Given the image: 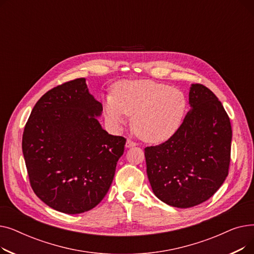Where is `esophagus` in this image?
I'll list each match as a JSON object with an SVG mask.
<instances>
[{
    "mask_svg": "<svg viewBox=\"0 0 254 254\" xmlns=\"http://www.w3.org/2000/svg\"><path fill=\"white\" fill-rule=\"evenodd\" d=\"M137 145V143L136 142H134V141H131V140H127V143H126V147L127 148H130V147H135V146Z\"/></svg>",
    "mask_w": 254,
    "mask_h": 254,
    "instance_id": "obj_1",
    "label": "esophagus"
}]
</instances>
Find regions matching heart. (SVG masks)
<instances>
[{"instance_id":"obj_1","label":"heart","mask_w":254,"mask_h":254,"mask_svg":"<svg viewBox=\"0 0 254 254\" xmlns=\"http://www.w3.org/2000/svg\"><path fill=\"white\" fill-rule=\"evenodd\" d=\"M188 102L178 88L152 80H124L103 99L107 122L118 127L131 116V127L145 142L163 143L181 127Z\"/></svg>"}]
</instances>
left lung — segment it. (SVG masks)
I'll list each match as a JSON object with an SVG mask.
<instances>
[{
	"mask_svg": "<svg viewBox=\"0 0 254 254\" xmlns=\"http://www.w3.org/2000/svg\"><path fill=\"white\" fill-rule=\"evenodd\" d=\"M190 110L176 134L145 148L153 193L177 208L202 204L229 174L232 127L221 102L208 87L191 84Z\"/></svg>",
	"mask_w": 254,
	"mask_h": 254,
	"instance_id": "1",
	"label": "left lung"
}]
</instances>
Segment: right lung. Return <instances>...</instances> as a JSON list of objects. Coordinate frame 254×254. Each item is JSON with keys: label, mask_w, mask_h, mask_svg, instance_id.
Here are the masks:
<instances>
[{"label": "right lung", "mask_w": 254, "mask_h": 254, "mask_svg": "<svg viewBox=\"0 0 254 254\" xmlns=\"http://www.w3.org/2000/svg\"><path fill=\"white\" fill-rule=\"evenodd\" d=\"M102 111L85 78L48 90L33 108L22 153L34 192L50 208L79 214L108 192L127 140L103 129Z\"/></svg>", "instance_id": "obj_1"}]
</instances>
